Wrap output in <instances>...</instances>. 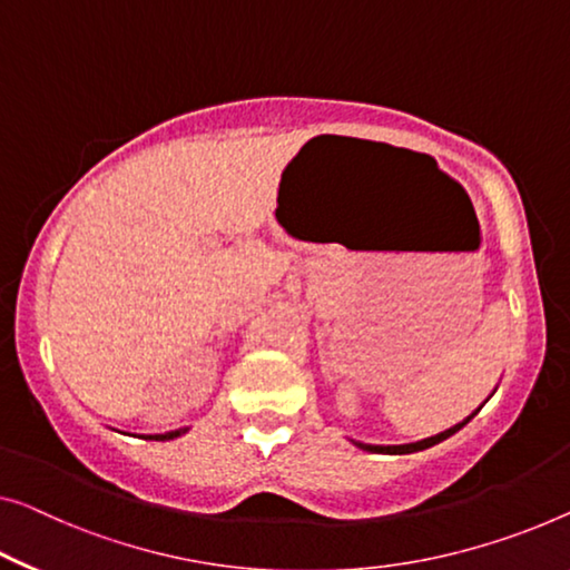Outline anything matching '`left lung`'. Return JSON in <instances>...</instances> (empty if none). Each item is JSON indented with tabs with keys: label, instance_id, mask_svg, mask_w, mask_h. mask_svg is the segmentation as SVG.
Instances as JSON below:
<instances>
[{
	"label": "left lung",
	"instance_id": "1",
	"mask_svg": "<svg viewBox=\"0 0 570 570\" xmlns=\"http://www.w3.org/2000/svg\"><path fill=\"white\" fill-rule=\"evenodd\" d=\"M475 412H479V410H475ZM475 412H473V414H475ZM473 414H471V417H473ZM471 417H465L463 422L453 424V428L445 430V432H440V435H432V438L417 440V443H406V445H371V443H358V440H353V443L358 445L361 450H368V453H384V455H406V453H417V450H428V448H432V445L443 443V440H448L450 435H455V432L461 430L463 424L469 422Z\"/></svg>",
	"mask_w": 570,
	"mask_h": 570
}]
</instances>
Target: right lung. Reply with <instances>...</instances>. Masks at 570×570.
<instances>
[{"mask_svg":"<svg viewBox=\"0 0 570 570\" xmlns=\"http://www.w3.org/2000/svg\"><path fill=\"white\" fill-rule=\"evenodd\" d=\"M184 432H189V428H181V430H171V432H164V435H146V440H174V438H181Z\"/></svg>","mask_w":570,"mask_h":570,"instance_id":"1","label":"right lung"}]
</instances>
